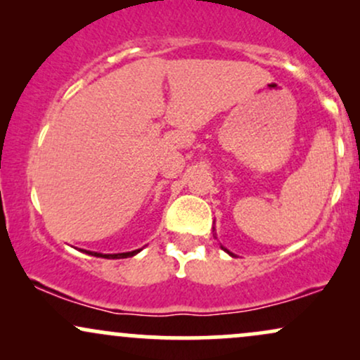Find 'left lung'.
<instances>
[{"instance_id":"left-lung-1","label":"left lung","mask_w":360,"mask_h":360,"mask_svg":"<svg viewBox=\"0 0 360 360\" xmlns=\"http://www.w3.org/2000/svg\"><path fill=\"white\" fill-rule=\"evenodd\" d=\"M221 249H223V247H221ZM223 250H226V249H223ZM226 252H229V250H226ZM229 254H230V255H233V254H232V252H229Z\"/></svg>"}]
</instances>
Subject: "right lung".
Wrapping results in <instances>:
<instances>
[{
	"label": "right lung",
	"mask_w": 360,
	"mask_h": 360,
	"mask_svg": "<svg viewBox=\"0 0 360 360\" xmlns=\"http://www.w3.org/2000/svg\"><path fill=\"white\" fill-rule=\"evenodd\" d=\"M86 254L89 255H94V257H105V259H127V257H134L135 254H139V250H131V252H123V254H100V252H89V250H84Z\"/></svg>",
	"instance_id": "obj_1"
}]
</instances>
